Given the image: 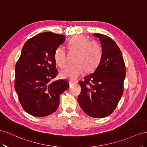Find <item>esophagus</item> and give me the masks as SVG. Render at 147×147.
Listing matches in <instances>:
<instances>
[{
	"mask_svg": "<svg viewBox=\"0 0 147 147\" xmlns=\"http://www.w3.org/2000/svg\"><path fill=\"white\" fill-rule=\"evenodd\" d=\"M76 81H69V84L70 86L73 85V84H76Z\"/></svg>",
	"mask_w": 147,
	"mask_h": 147,
	"instance_id": "esophagus-1",
	"label": "esophagus"
}]
</instances>
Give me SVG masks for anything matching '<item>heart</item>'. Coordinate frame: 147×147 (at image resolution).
<instances>
[{
	"instance_id": "1",
	"label": "heart",
	"mask_w": 147,
	"mask_h": 147,
	"mask_svg": "<svg viewBox=\"0 0 147 147\" xmlns=\"http://www.w3.org/2000/svg\"><path fill=\"white\" fill-rule=\"evenodd\" d=\"M71 48L77 50L76 64L69 65L60 71V76L64 79L75 80L84 73L94 70L102 57V47L97 41H89L87 37L78 35L69 42ZM54 60L60 68L63 67L66 63V54L63 47L60 45L54 52Z\"/></svg>"
}]
</instances>
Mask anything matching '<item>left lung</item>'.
I'll use <instances>...</instances> for the list:
<instances>
[{"label":"left lung","instance_id":"left-lung-1","mask_svg":"<svg viewBox=\"0 0 147 147\" xmlns=\"http://www.w3.org/2000/svg\"><path fill=\"white\" fill-rule=\"evenodd\" d=\"M102 54L94 72L79 81L81 92L78 103L86 114L92 118H105L114 111L122 97L125 66L118 46L110 37L97 33Z\"/></svg>","mask_w":147,"mask_h":147}]
</instances>
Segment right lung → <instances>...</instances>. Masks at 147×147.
I'll return each mask as SVG.
<instances>
[{
  "instance_id": "obj_1",
  "label": "right lung",
  "mask_w": 147,
  "mask_h": 147,
  "mask_svg": "<svg viewBox=\"0 0 147 147\" xmlns=\"http://www.w3.org/2000/svg\"><path fill=\"white\" fill-rule=\"evenodd\" d=\"M65 36L52 32L40 33L24 44L15 66V89L25 111L36 117L55 112L60 95L69 87L65 80L50 82L58 74L54 60L56 49Z\"/></svg>"
}]
</instances>
